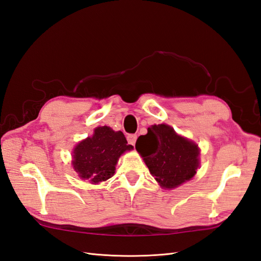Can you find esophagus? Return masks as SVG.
Returning a JSON list of instances; mask_svg holds the SVG:
<instances>
[{
	"instance_id": "obj_1",
	"label": "esophagus",
	"mask_w": 261,
	"mask_h": 261,
	"mask_svg": "<svg viewBox=\"0 0 261 261\" xmlns=\"http://www.w3.org/2000/svg\"><path fill=\"white\" fill-rule=\"evenodd\" d=\"M136 140H137V136L135 135V134H129V135H127V141L129 145H132V146L135 145Z\"/></svg>"
}]
</instances>
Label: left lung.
<instances>
[{
    "label": "left lung",
    "mask_w": 261,
    "mask_h": 261,
    "mask_svg": "<svg viewBox=\"0 0 261 261\" xmlns=\"http://www.w3.org/2000/svg\"><path fill=\"white\" fill-rule=\"evenodd\" d=\"M136 149L163 188H174L189 180L199 165L197 145L176 135L165 124L148 127L146 135L137 139Z\"/></svg>",
    "instance_id": "8db88e82"
}]
</instances>
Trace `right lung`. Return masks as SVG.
<instances>
[{"label": "right lung", "instance_id": "add662e5", "mask_svg": "<svg viewBox=\"0 0 261 261\" xmlns=\"http://www.w3.org/2000/svg\"><path fill=\"white\" fill-rule=\"evenodd\" d=\"M130 149L133 146L127 145L122 132H114L108 126L97 127L92 137L74 149L73 167L80 177L98 184L114 174L118 158Z\"/></svg>", "mask_w": 261, "mask_h": 261}]
</instances>
